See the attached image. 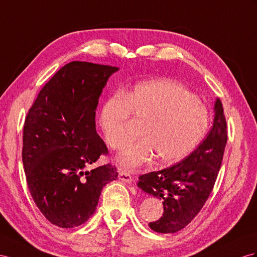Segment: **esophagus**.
Listing matches in <instances>:
<instances>
[{
  "label": "esophagus",
  "instance_id": "1",
  "mask_svg": "<svg viewBox=\"0 0 257 257\" xmlns=\"http://www.w3.org/2000/svg\"><path fill=\"white\" fill-rule=\"evenodd\" d=\"M118 178H119L121 181L127 182V183H131L133 182V177H131L128 173L126 172H120L119 175H118Z\"/></svg>",
  "mask_w": 257,
  "mask_h": 257
}]
</instances>
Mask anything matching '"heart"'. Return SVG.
Segmentation results:
<instances>
[{
  "label": "heart",
  "instance_id": "heart-1",
  "mask_svg": "<svg viewBox=\"0 0 257 257\" xmlns=\"http://www.w3.org/2000/svg\"><path fill=\"white\" fill-rule=\"evenodd\" d=\"M130 114L143 126L142 139L118 157L128 169L154 157L159 165L183 160L200 142L208 122L203 103L180 83L165 79L143 82L124 95H113L103 105L100 126L111 149L120 150L133 139L127 126Z\"/></svg>",
  "mask_w": 257,
  "mask_h": 257
}]
</instances>
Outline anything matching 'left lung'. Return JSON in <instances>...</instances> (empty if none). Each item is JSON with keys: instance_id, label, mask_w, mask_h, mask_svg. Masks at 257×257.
Instances as JSON below:
<instances>
[{"instance_id": "left-lung-1", "label": "left lung", "mask_w": 257, "mask_h": 257, "mask_svg": "<svg viewBox=\"0 0 257 257\" xmlns=\"http://www.w3.org/2000/svg\"><path fill=\"white\" fill-rule=\"evenodd\" d=\"M214 113L212 129L191 154L173 166L139 177L138 187L163 201V216L149 223L156 232L175 233L185 228L212 192L227 143V122L219 98Z\"/></svg>"}]
</instances>
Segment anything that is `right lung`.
<instances>
[{
  "label": "right lung",
  "instance_id": "right-lung-1",
  "mask_svg": "<svg viewBox=\"0 0 257 257\" xmlns=\"http://www.w3.org/2000/svg\"><path fill=\"white\" fill-rule=\"evenodd\" d=\"M118 67L66 64L39 92L25 120L23 164L30 194L50 222L74 228L95 212L102 189L117 178L110 164L90 169L108 153L96 134L95 109Z\"/></svg>",
  "mask_w": 257,
  "mask_h": 257
}]
</instances>
